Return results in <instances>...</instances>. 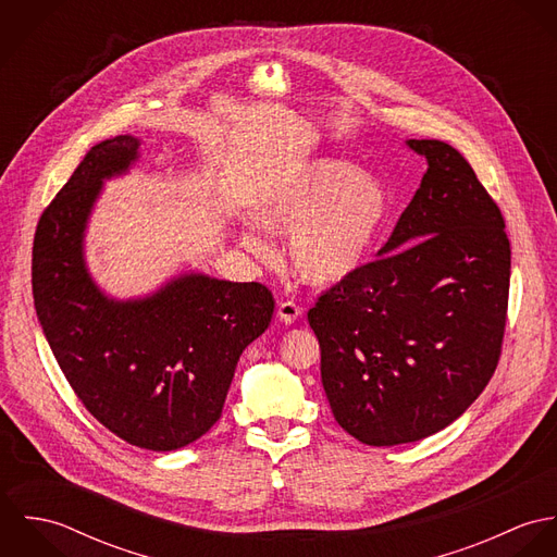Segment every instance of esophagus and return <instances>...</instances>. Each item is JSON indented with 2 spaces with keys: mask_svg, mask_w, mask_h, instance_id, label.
<instances>
[{
  "mask_svg": "<svg viewBox=\"0 0 557 557\" xmlns=\"http://www.w3.org/2000/svg\"><path fill=\"white\" fill-rule=\"evenodd\" d=\"M302 315V309L294 302V300H285V302H278V309H276V318L281 319L283 323H294L296 319Z\"/></svg>",
  "mask_w": 557,
  "mask_h": 557,
  "instance_id": "34e87169",
  "label": "esophagus"
}]
</instances>
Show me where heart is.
<instances>
[{"mask_svg": "<svg viewBox=\"0 0 557 557\" xmlns=\"http://www.w3.org/2000/svg\"><path fill=\"white\" fill-rule=\"evenodd\" d=\"M388 214L386 188L360 169L321 160L272 188L257 208L259 225L290 236L296 274L313 285H332L356 272ZM242 244L257 257L270 246L259 234L242 232Z\"/></svg>", "mask_w": 557, "mask_h": 557, "instance_id": "1", "label": "heart"}]
</instances>
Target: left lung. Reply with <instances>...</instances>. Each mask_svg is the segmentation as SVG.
<instances>
[{"instance_id":"8db88e82","label":"left lung","mask_w":557,"mask_h":557,"mask_svg":"<svg viewBox=\"0 0 557 557\" xmlns=\"http://www.w3.org/2000/svg\"><path fill=\"white\" fill-rule=\"evenodd\" d=\"M426 173L377 259L309 311L336 422L367 446H397L455 422L495 373L508 311L510 242L472 164L409 139Z\"/></svg>"}]
</instances>
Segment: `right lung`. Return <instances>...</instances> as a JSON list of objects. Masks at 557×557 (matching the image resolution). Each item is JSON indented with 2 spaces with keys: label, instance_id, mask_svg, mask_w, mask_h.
Listing matches in <instances>:
<instances>
[{
  "label": "right lung",
  "instance_id": "right-lung-1",
  "mask_svg": "<svg viewBox=\"0 0 557 557\" xmlns=\"http://www.w3.org/2000/svg\"><path fill=\"white\" fill-rule=\"evenodd\" d=\"M139 159V139L94 146L42 212L32 250L36 315L85 409L124 442L169 453L223 413L242 351L274 313L261 283L182 274L139 300L107 298L83 259V236L107 177Z\"/></svg>",
  "mask_w": 557,
  "mask_h": 557
}]
</instances>
